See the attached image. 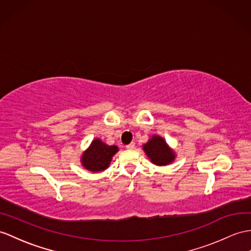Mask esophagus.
Listing matches in <instances>:
<instances>
[{
	"mask_svg": "<svg viewBox=\"0 0 251 251\" xmlns=\"http://www.w3.org/2000/svg\"><path fill=\"white\" fill-rule=\"evenodd\" d=\"M126 148L129 149V150H133L134 148H135V143H131V144H129V145H126Z\"/></svg>",
	"mask_w": 251,
	"mask_h": 251,
	"instance_id": "esophagus-1",
	"label": "esophagus"
}]
</instances>
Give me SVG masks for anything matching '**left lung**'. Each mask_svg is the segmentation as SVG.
Masks as SVG:
<instances>
[{
    "mask_svg": "<svg viewBox=\"0 0 251 251\" xmlns=\"http://www.w3.org/2000/svg\"><path fill=\"white\" fill-rule=\"evenodd\" d=\"M143 150L152 164L156 166H167L176 160V152L170 148L164 137L154 134L143 145Z\"/></svg>",
    "mask_w": 251,
    "mask_h": 251,
    "instance_id": "8db88e82",
    "label": "left lung"
}]
</instances>
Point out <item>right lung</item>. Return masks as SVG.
<instances>
[{
    "mask_svg": "<svg viewBox=\"0 0 251 251\" xmlns=\"http://www.w3.org/2000/svg\"><path fill=\"white\" fill-rule=\"evenodd\" d=\"M119 151L117 146H109L100 138H95L81 155L82 166L90 173L104 172L108 168L113 156Z\"/></svg>",
    "mask_w": 251,
    "mask_h": 251,
    "instance_id": "right-lung-1",
    "label": "right lung"
}]
</instances>
